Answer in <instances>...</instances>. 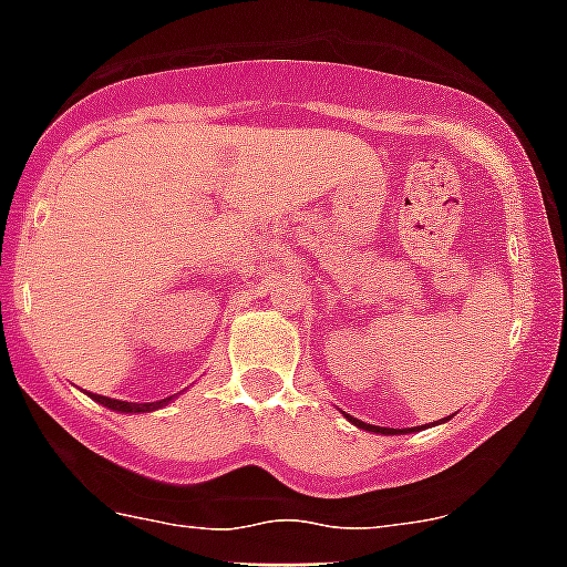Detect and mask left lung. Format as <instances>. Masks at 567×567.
I'll use <instances>...</instances> for the list:
<instances>
[{
    "label": "left lung",
    "mask_w": 567,
    "mask_h": 567,
    "mask_svg": "<svg viewBox=\"0 0 567 567\" xmlns=\"http://www.w3.org/2000/svg\"><path fill=\"white\" fill-rule=\"evenodd\" d=\"M357 426H363V430H369V432H383V435H389V432H392V430H383V426H372V423H363V421L357 423ZM398 432H403V430H398ZM392 435H394V432H392Z\"/></svg>",
    "instance_id": "left-lung-1"
}]
</instances>
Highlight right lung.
Masks as SVG:
<instances>
[{"instance_id": "obj_1", "label": "right lung", "mask_w": 567, "mask_h": 567, "mask_svg": "<svg viewBox=\"0 0 567 567\" xmlns=\"http://www.w3.org/2000/svg\"><path fill=\"white\" fill-rule=\"evenodd\" d=\"M94 401L103 403V406L114 409V412H152V409L164 406V403H169L173 398H164V401L158 403H126V401H114V398H103V394H94Z\"/></svg>"}]
</instances>
